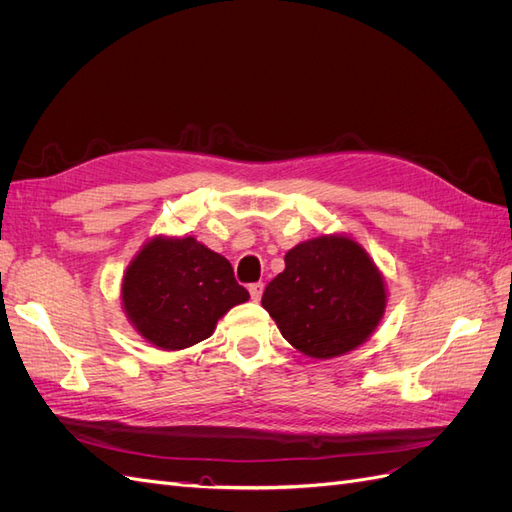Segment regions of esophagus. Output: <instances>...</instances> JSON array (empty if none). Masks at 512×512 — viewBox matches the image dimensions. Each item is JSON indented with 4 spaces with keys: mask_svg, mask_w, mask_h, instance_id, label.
<instances>
[{
    "mask_svg": "<svg viewBox=\"0 0 512 512\" xmlns=\"http://www.w3.org/2000/svg\"><path fill=\"white\" fill-rule=\"evenodd\" d=\"M262 290H265V284H262V282L250 284V297H252L254 301H260V297H262Z\"/></svg>",
    "mask_w": 512,
    "mask_h": 512,
    "instance_id": "obj_1",
    "label": "esophagus"
}]
</instances>
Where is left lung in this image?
I'll use <instances>...</instances> for the list:
<instances>
[{
  "label": "left lung",
  "instance_id": "1",
  "mask_svg": "<svg viewBox=\"0 0 512 512\" xmlns=\"http://www.w3.org/2000/svg\"><path fill=\"white\" fill-rule=\"evenodd\" d=\"M284 262L262 307L288 344L312 359H333L367 342L384 316L386 284L361 243L322 235L294 245Z\"/></svg>",
  "mask_w": 512,
  "mask_h": 512
}]
</instances>
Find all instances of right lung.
Instances as JSON below:
<instances>
[{"label":"right lung","mask_w":512,"mask_h":512,"mask_svg":"<svg viewBox=\"0 0 512 512\" xmlns=\"http://www.w3.org/2000/svg\"><path fill=\"white\" fill-rule=\"evenodd\" d=\"M247 299L230 262L194 237L149 239L121 282V305L134 331L162 350L203 342L230 307Z\"/></svg>","instance_id":"add662e5"}]
</instances>
